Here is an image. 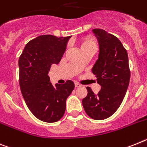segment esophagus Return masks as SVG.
Returning a JSON list of instances; mask_svg holds the SVG:
<instances>
[{
    "label": "esophagus",
    "instance_id": "esophagus-1",
    "mask_svg": "<svg viewBox=\"0 0 147 147\" xmlns=\"http://www.w3.org/2000/svg\"><path fill=\"white\" fill-rule=\"evenodd\" d=\"M75 86L76 88H78V87H80V86H81V85L80 84H78V82H75Z\"/></svg>",
    "mask_w": 147,
    "mask_h": 147
}]
</instances>
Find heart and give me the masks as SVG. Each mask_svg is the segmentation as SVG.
Returning <instances> with one entry per match:
<instances>
[{
  "mask_svg": "<svg viewBox=\"0 0 147 147\" xmlns=\"http://www.w3.org/2000/svg\"><path fill=\"white\" fill-rule=\"evenodd\" d=\"M88 47H95L96 48V43L95 40L91 38H86L82 40L81 45V49L84 48H88Z\"/></svg>",
  "mask_w": 147,
  "mask_h": 147,
  "instance_id": "b5f03b06",
  "label": "heart"
}]
</instances>
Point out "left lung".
Returning <instances> with one entry per match:
<instances>
[{
	"mask_svg": "<svg viewBox=\"0 0 147 147\" xmlns=\"http://www.w3.org/2000/svg\"><path fill=\"white\" fill-rule=\"evenodd\" d=\"M100 52L92 72L101 89L95 95L90 87L82 100L86 114L92 119L104 120L114 114L124 98L130 79L127 52L115 35L95 29Z\"/></svg>",
	"mask_w": 147,
	"mask_h": 147,
	"instance_id": "obj_1",
	"label": "left lung"
}]
</instances>
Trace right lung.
I'll return each mask as SVG.
<instances>
[{
  "label": "right lung",
  "mask_w": 147,
  "mask_h": 147,
  "mask_svg": "<svg viewBox=\"0 0 147 147\" xmlns=\"http://www.w3.org/2000/svg\"><path fill=\"white\" fill-rule=\"evenodd\" d=\"M70 37L43 35L27 43L19 58L20 91L29 110L47 123L59 121L66 110V98L75 88L72 81L52 86L48 72L58 64Z\"/></svg>",
  "instance_id": "add662e5"
}]
</instances>
